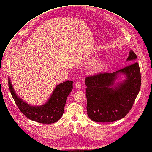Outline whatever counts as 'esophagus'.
Returning a JSON list of instances; mask_svg holds the SVG:
<instances>
[{
  "instance_id": "1",
  "label": "esophagus",
  "mask_w": 152,
  "mask_h": 152,
  "mask_svg": "<svg viewBox=\"0 0 152 152\" xmlns=\"http://www.w3.org/2000/svg\"><path fill=\"white\" fill-rule=\"evenodd\" d=\"M75 87H76L77 89H81V82L79 81H76V82L75 83Z\"/></svg>"
}]
</instances>
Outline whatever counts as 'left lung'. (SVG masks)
<instances>
[{
	"label": "left lung",
	"mask_w": 152,
	"mask_h": 152,
	"mask_svg": "<svg viewBox=\"0 0 152 152\" xmlns=\"http://www.w3.org/2000/svg\"><path fill=\"white\" fill-rule=\"evenodd\" d=\"M136 59L137 55L131 50L127 58L131 65L112 73H100L86 78L87 115L92 121L113 122L129 112L141 86ZM121 73L126 76V79L115 85V80Z\"/></svg>",
	"instance_id": "1"
}]
</instances>
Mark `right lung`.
<instances>
[{
  "label": "right lung",
  "instance_id": "obj_1",
  "mask_svg": "<svg viewBox=\"0 0 152 152\" xmlns=\"http://www.w3.org/2000/svg\"><path fill=\"white\" fill-rule=\"evenodd\" d=\"M73 82L67 81L56 86L52 94L45 104L31 106L23 101L15 93L9 79V87L16 104L23 115L40 123L50 124L57 122L61 118L68 95L73 89Z\"/></svg>",
  "mask_w": 152,
  "mask_h": 152
}]
</instances>
